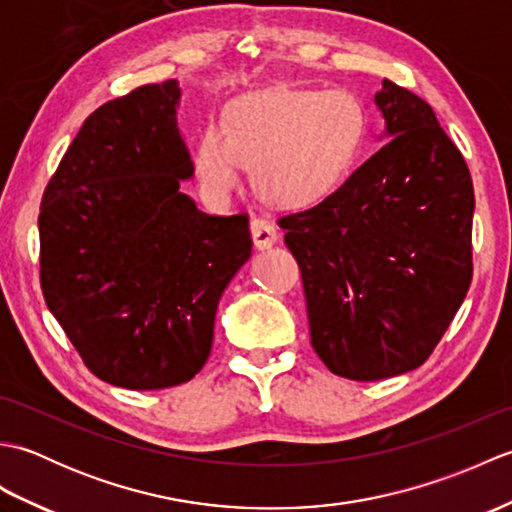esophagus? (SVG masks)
Returning a JSON list of instances; mask_svg holds the SVG:
<instances>
[{"mask_svg": "<svg viewBox=\"0 0 512 512\" xmlns=\"http://www.w3.org/2000/svg\"><path fill=\"white\" fill-rule=\"evenodd\" d=\"M250 231H253V244L259 250L270 248V246L277 242V237H279L277 226L273 222L262 220V217H255V220L250 222Z\"/></svg>", "mask_w": 512, "mask_h": 512, "instance_id": "obj_1", "label": "esophagus"}]
</instances>
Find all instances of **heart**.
Wrapping results in <instances>:
<instances>
[{"mask_svg": "<svg viewBox=\"0 0 512 512\" xmlns=\"http://www.w3.org/2000/svg\"><path fill=\"white\" fill-rule=\"evenodd\" d=\"M365 134V114L350 90H277L239 96L224 129L206 125L193 165L204 198L226 204L253 167L255 189L279 206L317 204L352 169Z\"/></svg>", "mask_w": 512, "mask_h": 512, "instance_id": "b5f03b06", "label": "heart"}]
</instances>
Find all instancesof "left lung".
Here are the masks:
<instances>
[{"label": "left lung", "mask_w": 512, "mask_h": 512, "mask_svg": "<svg viewBox=\"0 0 512 512\" xmlns=\"http://www.w3.org/2000/svg\"><path fill=\"white\" fill-rule=\"evenodd\" d=\"M389 143L319 204L279 217L332 374L380 380L436 350L473 279V180L431 105L385 79Z\"/></svg>", "instance_id": "8db88e82"}]
</instances>
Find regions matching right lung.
I'll return each instance as SVG.
<instances>
[{"mask_svg": "<svg viewBox=\"0 0 512 512\" xmlns=\"http://www.w3.org/2000/svg\"><path fill=\"white\" fill-rule=\"evenodd\" d=\"M176 79L92 112L41 198L43 299L94 376L125 389L187 383L213 345L217 303L250 250L248 215H206Z\"/></svg>", "mask_w": 512, "mask_h": 512, "instance_id": "obj_1", "label": "right lung"}]
</instances>
